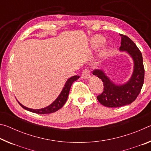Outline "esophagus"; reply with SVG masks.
I'll use <instances>...</instances> for the list:
<instances>
[{"mask_svg":"<svg viewBox=\"0 0 151 151\" xmlns=\"http://www.w3.org/2000/svg\"><path fill=\"white\" fill-rule=\"evenodd\" d=\"M90 70L87 68H85L83 73H82V78H83L84 79H88V78H90Z\"/></svg>","mask_w":151,"mask_h":151,"instance_id":"1","label":"esophagus"}]
</instances>
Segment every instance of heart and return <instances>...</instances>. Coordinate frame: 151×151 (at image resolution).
Segmentation results:
<instances>
[{"mask_svg": "<svg viewBox=\"0 0 151 151\" xmlns=\"http://www.w3.org/2000/svg\"><path fill=\"white\" fill-rule=\"evenodd\" d=\"M104 38L101 37V36H96L93 39V45L94 46V47H98V46L101 45L102 43L104 42ZM102 52H104V50L102 51Z\"/></svg>", "mask_w": 151, "mask_h": 151, "instance_id": "obj_1", "label": "heart"}]
</instances>
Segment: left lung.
<instances>
[{
	"label": "left lung",
	"mask_w": 151,
	"mask_h": 151,
	"mask_svg": "<svg viewBox=\"0 0 151 151\" xmlns=\"http://www.w3.org/2000/svg\"><path fill=\"white\" fill-rule=\"evenodd\" d=\"M121 37V50H126L134 60V71L130 81L123 85H114L103 71L94 70L93 74L101 78L103 83L104 91L96 96L99 103L107 107H121L132 103L141 91L145 78V68L142 56L135 43L126 35Z\"/></svg>",
	"instance_id": "left-lung-1"
}]
</instances>
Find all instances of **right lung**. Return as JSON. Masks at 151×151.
<instances>
[{
	"label": "right lung",
	"instance_id": "right-lung-1",
	"mask_svg": "<svg viewBox=\"0 0 151 151\" xmlns=\"http://www.w3.org/2000/svg\"><path fill=\"white\" fill-rule=\"evenodd\" d=\"M79 78V76H74L68 79V81H66L65 83V85L64 86L63 89L62 90L59 96H58V98L56 99V100L53 102V103L50 104V105L48 106L45 108H43L41 109H31L27 108L26 106L22 105V104H20L19 102H18L19 104L21 106L22 108L25 110H27V111H30L32 112H35V113L37 114H50L52 113V112H55L57 111L58 110H59L60 108H62L64 104H65L66 100H67L68 93H69V91L70 88V86L72 85L74 81L78 80Z\"/></svg>",
	"mask_w": 151,
	"mask_h": 151
}]
</instances>
